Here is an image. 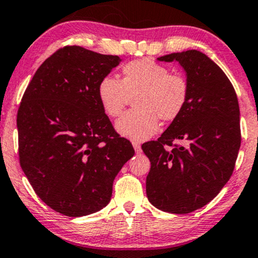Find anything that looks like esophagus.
<instances>
[{
    "mask_svg": "<svg viewBox=\"0 0 258 258\" xmlns=\"http://www.w3.org/2000/svg\"><path fill=\"white\" fill-rule=\"evenodd\" d=\"M132 146L135 148V152L137 154H141L142 153V148H141V144L138 143V142H132Z\"/></svg>",
    "mask_w": 258,
    "mask_h": 258,
    "instance_id": "obj_1",
    "label": "esophagus"
}]
</instances>
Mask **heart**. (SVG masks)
<instances>
[{"mask_svg": "<svg viewBox=\"0 0 258 258\" xmlns=\"http://www.w3.org/2000/svg\"><path fill=\"white\" fill-rule=\"evenodd\" d=\"M122 80L104 76L98 84V99L106 115L119 116L130 94H137L133 109L115 123L116 131L136 142L150 138L159 128V119L172 121L188 102L189 84L178 74H170L152 59H139L122 68Z\"/></svg>", "mask_w": 258, "mask_h": 258, "instance_id": "b5f03b06", "label": "heart"}]
</instances>
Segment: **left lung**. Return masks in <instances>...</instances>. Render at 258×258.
<instances>
[{
    "instance_id": "1",
    "label": "left lung",
    "mask_w": 258,
    "mask_h": 258,
    "mask_svg": "<svg viewBox=\"0 0 258 258\" xmlns=\"http://www.w3.org/2000/svg\"><path fill=\"white\" fill-rule=\"evenodd\" d=\"M177 61L189 84L188 102L158 141L142 149L150 160L147 197L170 214L205 206L232 176L240 148V111L233 85L203 52L189 49L158 58ZM183 146L168 151L173 141Z\"/></svg>"
}]
</instances>
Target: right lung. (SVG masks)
Wrapping results in <instances>:
<instances>
[{"instance_id": "right-lung-1", "label": "right lung", "mask_w": 258, "mask_h": 258, "mask_svg": "<svg viewBox=\"0 0 258 258\" xmlns=\"http://www.w3.org/2000/svg\"><path fill=\"white\" fill-rule=\"evenodd\" d=\"M120 61L64 47L41 64L23 96L17 116L20 166L37 197L61 215L81 217L108 205L115 177L135 155L97 93Z\"/></svg>"}]
</instances>
